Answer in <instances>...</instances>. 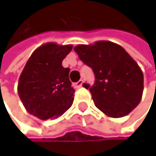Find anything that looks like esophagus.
I'll list each match as a JSON object with an SVG mask.
<instances>
[{"label":"esophagus","mask_w":156,"mask_h":156,"mask_svg":"<svg viewBox=\"0 0 156 156\" xmlns=\"http://www.w3.org/2000/svg\"><path fill=\"white\" fill-rule=\"evenodd\" d=\"M82 85H83V80H79V81L76 82V86L77 87H81Z\"/></svg>","instance_id":"1"}]
</instances>
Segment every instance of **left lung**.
<instances>
[{"label": "left lung", "instance_id": "left-lung-1", "mask_svg": "<svg viewBox=\"0 0 156 156\" xmlns=\"http://www.w3.org/2000/svg\"><path fill=\"white\" fill-rule=\"evenodd\" d=\"M80 59L95 76L90 89L94 105L111 118H121L140 104L143 93V73L136 61L118 44L96 41L74 48Z\"/></svg>", "mask_w": 156, "mask_h": 156}]
</instances>
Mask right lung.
I'll list each match as a JSON object with an SVG mask.
<instances>
[{"label":"right lung","instance_id":"add662e5","mask_svg":"<svg viewBox=\"0 0 156 156\" xmlns=\"http://www.w3.org/2000/svg\"><path fill=\"white\" fill-rule=\"evenodd\" d=\"M72 45L53 42L37 48L20 74L17 92L26 110L40 120L56 119L73 104L75 90L62 61Z\"/></svg>","mask_w":156,"mask_h":156}]
</instances>
